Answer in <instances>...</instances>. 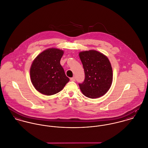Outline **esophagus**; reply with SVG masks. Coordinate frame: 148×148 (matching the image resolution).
<instances>
[{
	"label": "esophagus",
	"instance_id": "esophagus-1",
	"mask_svg": "<svg viewBox=\"0 0 148 148\" xmlns=\"http://www.w3.org/2000/svg\"><path fill=\"white\" fill-rule=\"evenodd\" d=\"M70 80H71V81H75L76 79H75V77H71V78L70 79Z\"/></svg>",
	"mask_w": 148,
	"mask_h": 148
}]
</instances>
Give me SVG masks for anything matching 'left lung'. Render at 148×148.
Instances as JSON below:
<instances>
[{
    "label": "left lung",
    "mask_w": 148,
    "mask_h": 148,
    "mask_svg": "<svg viewBox=\"0 0 148 148\" xmlns=\"http://www.w3.org/2000/svg\"><path fill=\"white\" fill-rule=\"evenodd\" d=\"M85 72V80L79 84L83 94L97 98L107 93L112 82V69L106 56L95 50L79 53Z\"/></svg>",
    "instance_id": "obj_1"
}]
</instances>
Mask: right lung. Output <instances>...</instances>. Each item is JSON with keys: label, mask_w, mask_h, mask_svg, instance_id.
Segmentation results:
<instances>
[{"label": "right lung", "mask_w": 148, "mask_h": 148, "mask_svg": "<svg viewBox=\"0 0 148 148\" xmlns=\"http://www.w3.org/2000/svg\"><path fill=\"white\" fill-rule=\"evenodd\" d=\"M64 51L48 49L33 62L30 75L35 89L42 94L51 95L60 92L69 81L60 63Z\"/></svg>", "instance_id": "obj_1"}]
</instances>
